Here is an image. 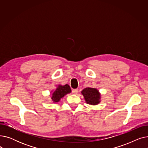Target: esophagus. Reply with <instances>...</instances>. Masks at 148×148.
I'll return each instance as SVG.
<instances>
[{"mask_svg": "<svg viewBox=\"0 0 148 148\" xmlns=\"http://www.w3.org/2000/svg\"><path fill=\"white\" fill-rule=\"evenodd\" d=\"M72 92H73V94H74V95H76L77 93H78V89H73V90H72Z\"/></svg>", "mask_w": 148, "mask_h": 148, "instance_id": "esophagus-1", "label": "esophagus"}]
</instances>
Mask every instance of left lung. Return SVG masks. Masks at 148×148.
Instances as JSON below:
<instances>
[{"instance_id":"8db88e82","label":"left lung","mask_w":148,"mask_h":148,"mask_svg":"<svg viewBox=\"0 0 148 148\" xmlns=\"http://www.w3.org/2000/svg\"><path fill=\"white\" fill-rule=\"evenodd\" d=\"M85 101L88 104L96 106L100 103L101 95L97 88L88 87L83 89L81 92Z\"/></svg>"}]
</instances>
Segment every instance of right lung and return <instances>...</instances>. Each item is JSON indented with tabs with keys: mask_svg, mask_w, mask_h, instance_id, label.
<instances>
[{
	"mask_svg": "<svg viewBox=\"0 0 148 148\" xmlns=\"http://www.w3.org/2000/svg\"><path fill=\"white\" fill-rule=\"evenodd\" d=\"M71 92V89L68 84L65 85L58 84L55 90H51V101L53 103L59 102L62 98H63L66 95L70 94Z\"/></svg>",
	"mask_w": 148,
	"mask_h": 148,
	"instance_id": "add662e5",
	"label": "right lung"
}]
</instances>
